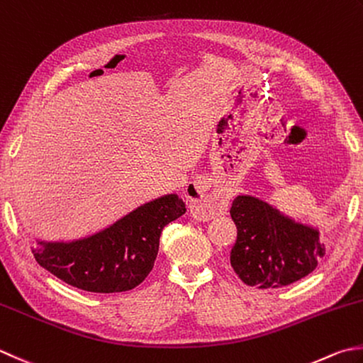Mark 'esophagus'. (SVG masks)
<instances>
[{
  "label": "esophagus",
  "mask_w": 363,
  "mask_h": 363,
  "mask_svg": "<svg viewBox=\"0 0 363 363\" xmlns=\"http://www.w3.org/2000/svg\"><path fill=\"white\" fill-rule=\"evenodd\" d=\"M186 195L190 203V212L191 216L198 220H211L218 216L226 214L230 204L228 195L217 191V194H209L206 182L198 179L194 182H189Z\"/></svg>",
  "instance_id": "obj_1"
}]
</instances>
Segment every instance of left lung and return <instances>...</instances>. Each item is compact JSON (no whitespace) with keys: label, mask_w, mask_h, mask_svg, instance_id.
<instances>
[{"label":"left lung","mask_w":363,"mask_h":363,"mask_svg":"<svg viewBox=\"0 0 363 363\" xmlns=\"http://www.w3.org/2000/svg\"><path fill=\"white\" fill-rule=\"evenodd\" d=\"M238 226L230 261L248 286L280 288L311 274L325 255L319 230L283 214L253 195H238L230 209Z\"/></svg>","instance_id":"left-lung-1"}]
</instances>
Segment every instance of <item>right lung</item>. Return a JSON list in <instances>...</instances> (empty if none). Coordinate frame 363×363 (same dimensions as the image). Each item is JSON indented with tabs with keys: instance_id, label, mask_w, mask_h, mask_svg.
<instances>
[{
	"instance_id": "right-lung-1",
	"label": "right lung",
	"mask_w": 363,
	"mask_h": 363,
	"mask_svg": "<svg viewBox=\"0 0 363 363\" xmlns=\"http://www.w3.org/2000/svg\"><path fill=\"white\" fill-rule=\"evenodd\" d=\"M186 211L177 194L163 195L86 238L38 239L34 258L70 286L89 293H123L138 286L152 271L163 226Z\"/></svg>"
}]
</instances>
